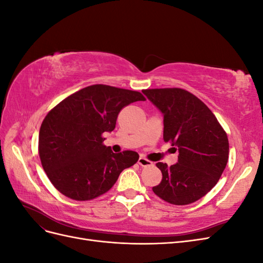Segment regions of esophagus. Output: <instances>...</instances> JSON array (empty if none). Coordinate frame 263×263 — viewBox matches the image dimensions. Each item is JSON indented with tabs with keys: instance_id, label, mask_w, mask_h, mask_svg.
<instances>
[{
	"instance_id": "obj_1",
	"label": "esophagus",
	"mask_w": 263,
	"mask_h": 263,
	"mask_svg": "<svg viewBox=\"0 0 263 263\" xmlns=\"http://www.w3.org/2000/svg\"><path fill=\"white\" fill-rule=\"evenodd\" d=\"M138 163H139L141 166H151V165L154 164L153 162L149 161L148 159H146V158H142V157H140V158L138 159Z\"/></svg>"
}]
</instances>
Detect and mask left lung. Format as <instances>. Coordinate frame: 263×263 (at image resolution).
<instances>
[{"label": "left lung", "mask_w": 263, "mask_h": 263, "mask_svg": "<svg viewBox=\"0 0 263 263\" xmlns=\"http://www.w3.org/2000/svg\"><path fill=\"white\" fill-rule=\"evenodd\" d=\"M163 114V140L179 151L178 162H158L162 180L156 195L174 205L194 203L216 185L228 161L229 144L212 110L179 87L142 91Z\"/></svg>", "instance_id": "8db88e82"}]
</instances>
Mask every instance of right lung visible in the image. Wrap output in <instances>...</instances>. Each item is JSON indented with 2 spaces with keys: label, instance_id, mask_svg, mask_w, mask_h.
<instances>
[{
  "label": "right lung",
  "instance_id": "add662e5",
  "mask_svg": "<svg viewBox=\"0 0 263 263\" xmlns=\"http://www.w3.org/2000/svg\"><path fill=\"white\" fill-rule=\"evenodd\" d=\"M145 100L137 91L94 84L71 94L47 114L38 151L47 177L60 193L76 201L93 200L138 161L136 151L114 154L103 145V134L114 130L123 107Z\"/></svg>",
  "mask_w": 263,
  "mask_h": 263
}]
</instances>
